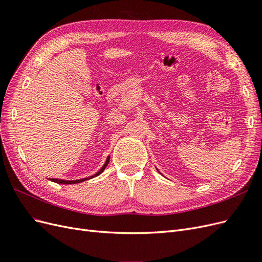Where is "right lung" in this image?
<instances>
[{"label": "right lung", "instance_id": "obj_1", "mask_svg": "<svg viewBox=\"0 0 262 262\" xmlns=\"http://www.w3.org/2000/svg\"><path fill=\"white\" fill-rule=\"evenodd\" d=\"M109 158L110 157H108L107 158V161H106V163L104 164V166H102V167L100 168V170L99 171H97L96 173H95V175H93V176H91V177H87V178H83V179H77V180H63V179H50L51 181H53V182H57V184H62V185H70V184H78V182H82V181H85V180H87V179H92V178H94V177H96V176H98V175H100V173L105 170V168H106V166L108 165V163H109Z\"/></svg>", "mask_w": 262, "mask_h": 262}]
</instances>
